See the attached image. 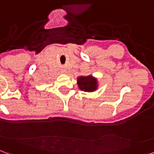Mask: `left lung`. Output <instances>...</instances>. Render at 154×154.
<instances>
[{
  "mask_svg": "<svg viewBox=\"0 0 154 154\" xmlns=\"http://www.w3.org/2000/svg\"><path fill=\"white\" fill-rule=\"evenodd\" d=\"M77 83L80 90L87 92H92L98 88L97 79L92 75L79 76L77 78Z\"/></svg>",
  "mask_w": 154,
  "mask_h": 154,
  "instance_id": "1",
  "label": "left lung"
}]
</instances>
